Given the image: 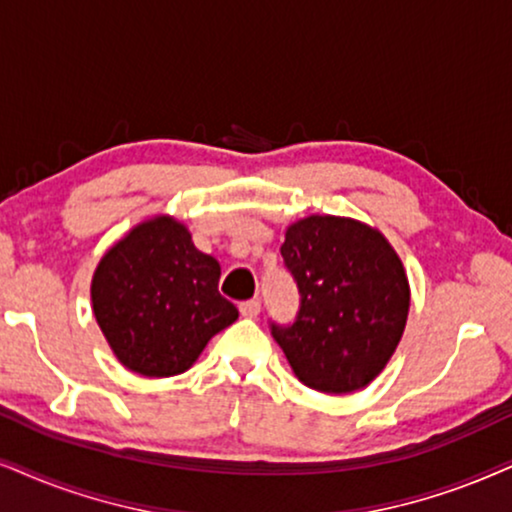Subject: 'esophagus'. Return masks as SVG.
I'll list each match as a JSON object with an SVG mask.
<instances>
[{"instance_id":"obj_1","label":"esophagus","mask_w":512,"mask_h":512,"mask_svg":"<svg viewBox=\"0 0 512 512\" xmlns=\"http://www.w3.org/2000/svg\"><path fill=\"white\" fill-rule=\"evenodd\" d=\"M238 312H241L245 319H255L257 314H260V302L257 300H245L238 304Z\"/></svg>"}]
</instances>
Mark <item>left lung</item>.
<instances>
[{"instance_id": "obj_1", "label": "left lung", "mask_w": 512, "mask_h": 512, "mask_svg": "<svg viewBox=\"0 0 512 512\" xmlns=\"http://www.w3.org/2000/svg\"><path fill=\"white\" fill-rule=\"evenodd\" d=\"M281 255L300 288V312L271 335L297 380L326 394L366 387L409 319L411 288L397 250L359 219L309 215L288 226Z\"/></svg>"}]
</instances>
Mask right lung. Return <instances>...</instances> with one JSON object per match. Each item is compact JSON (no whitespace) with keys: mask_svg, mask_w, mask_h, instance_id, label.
<instances>
[{"mask_svg":"<svg viewBox=\"0 0 512 512\" xmlns=\"http://www.w3.org/2000/svg\"><path fill=\"white\" fill-rule=\"evenodd\" d=\"M215 257L170 215L144 219L106 250L92 276V309L115 359L146 378L196 364L205 345L238 319L219 295Z\"/></svg>","mask_w":512,"mask_h":512,"instance_id":"right-lung-1","label":"right lung"}]
</instances>
